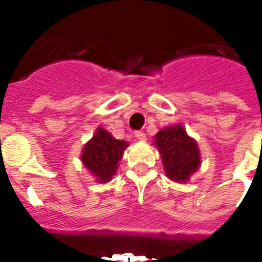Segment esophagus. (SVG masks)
Instances as JSON below:
<instances>
[{"label": "esophagus", "instance_id": "34e87169", "mask_svg": "<svg viewBox=\"0 0 262 262\" xmlns=\"http://www.w3.org/2000/svg\"><path fill=\"white\" fill-rule=\"evenodd\" d=\"M135 137H136L137 140H146V135H144V133H143L142 130H137V132H135Z\"/></svg>", "mask_w": 262, "mask_h": 262}]
</instances>
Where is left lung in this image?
Returning a JSON list of instances; mask_svg holds the SVG:
<instances>
[{"label":"left lung","instance_id":"1","mask_svg":"<svg viewBox=\"0 0 262 262\" xmlns=\"http://www.w3.org/2000/svg\"><path fill=\"white\" fill-rule=\"evenodd\" d=\"M154 144L161 154L165 174L172 181L187 182L201 165L196 142L188 136L184 126L161 129L154 137Z\"/></svg>","mask_w":262,"mask_h":262}]
</instances>
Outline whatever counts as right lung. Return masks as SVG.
<instances>
[{
	"label": "right lung",
	"instance_id": "obj_1",
	"mask_svg": "<svg viewBox=\"0 0 262 262\" xmlns=\"http://www.w3.org/2000/svg\"><path fill=\"white\" fill-rule=\"evenodd\" d=\"M127 146V143L115 139L103 127H98L94 137L82 148L81 161L98 182H108L118 170Z\"/></svg>",
	"mask_w": 262,
	"mask_h": 262
}]
</instances>
